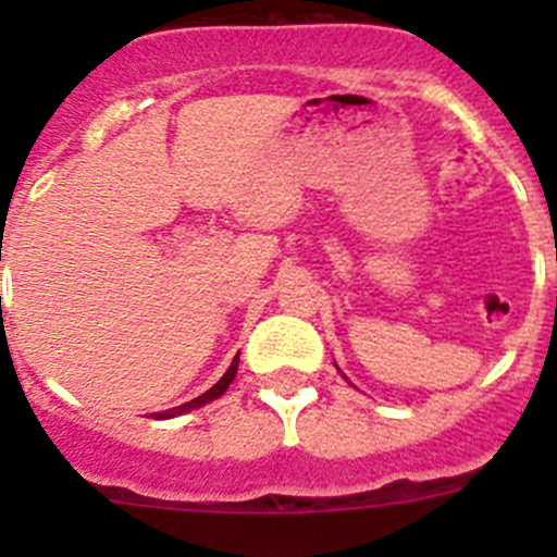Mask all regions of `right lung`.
Wrapping results in <instances>:
<instances>
[{
  "mask_svg": "<svg viewBox=\"0 0 557 557\" xmlns=\"http://www.w3.org/2000/svg\"><path fill=\"white\" fill-rule=\"evenodd\" d=\"M237 367H239V356L234 358V361H232V367H228V372L223 374V377L218 380V383L212 385L210 391H207V393H201V396H196V398H190V401L180 404V407H174V409H164V412H156V420H166V418H174V414L190 412V409H196V407H201V404L212 401V398L223 396V391H226V387L234 383V374H237Z\"/></svg>",
  "mask_w": 557,
  "mask_h": 557,
  "instance_id": "add662e5",
  "label": "right lung"
}]
</instances>
